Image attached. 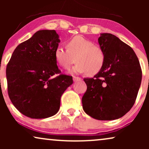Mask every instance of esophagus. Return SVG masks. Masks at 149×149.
<instances>
[{"label": "esophagus", "mask_w": 149, "mask_h": 149, "mask_svg": "<svg viewBox=\"0 0 149 149\" xmlns=\"http://www.w3.org/2000/svg\"><path fill=\"white\" fill-rule=\"evenodd\" d=\"M81 80V79L80 78V77H73V81H74V82H77V81H79Z\"/></svg>", "instance_id": "obj_1"}]
</instances>
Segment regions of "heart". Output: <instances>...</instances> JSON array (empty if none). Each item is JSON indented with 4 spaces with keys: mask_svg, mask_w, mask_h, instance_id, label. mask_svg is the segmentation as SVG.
<instances>
[{
    "mask_svg": "<svg viewBox=\"0 0 149 149\" xmlns=\"http://www.w3.org/2000/svg\"><path fill=\"white\" fill-rule=\"evenodd\" d=\"M66 47L58 46L54 52L55 60L62 68H69L76 61L77 64L71 70L74 74L87 72L89 75H95L102 68L104 52L90 40L81 36H74L67 41Z\"/></svg>",
    "mask_w": 149,
    "mask_h": 149,
    "instance_id": "obj_1",
    "label": "heart"
}]
</instances>
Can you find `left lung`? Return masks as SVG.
I'll use <instances>...</instances> for the list:
<instances>
[{
  "mask_svg": "<svg viewBox=\"0 0 149 149\" xmlns=\"http://www.w3.org/2000/svg\"><path fill=\"white\" fill-rule=\"evenodd\" d=\"M100 47L105 55L102 68L93 78H85L87 91L83 109L93 119H119L135 103L142 81V70L135 52L110 33H102Z\"/></svg>",
  "mask_w": 149,
  "mask_h": 149,
  "instance_id": "8db88e82",
  "label": "left lung"
}]
</instances>
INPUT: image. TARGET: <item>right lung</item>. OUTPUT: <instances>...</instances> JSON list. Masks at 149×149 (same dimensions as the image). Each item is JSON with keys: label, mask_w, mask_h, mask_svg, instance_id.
<instances>
[{"label": "right lung", "mask_w": 149, "mask_h": 149, "mask_svg": "<svg viewBox=\"0 0 149 149\" xmlns=\"http://www.w3.org/2000/svg\"><path fill=\"white\" fill-rule=\"evenodd\" d=\"M60 42L54 30H38L19 44L6 69L8 94L20 113L32 119L56 115L72 77L60 74L54 52Z\"/></svg>", "instance_id": "right-lung-1"}]
</instances>
